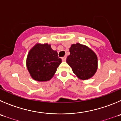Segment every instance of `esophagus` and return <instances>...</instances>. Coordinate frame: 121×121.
Returning <instances> with one entry per match:
<instances>
[{
    "mask_svg": "<svg viewBox=\"0 0 121 121\" xmlns=\"http://www.w3.org/2000/svg\"><path fill=\"white\" fill-rule=\"evenodd\" d=\"M62 60L63 61H66V56H63V57H62Z\"/></svg>",
    "mask_w": 121,
    "mask_h": 121,
    "instance_id": "34e87169",
    "label": "esophagus"
}]
</instances>
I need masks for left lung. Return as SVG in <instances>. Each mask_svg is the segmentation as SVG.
Instances as JSON below:
<instances>
[{"label":"left lung","instance_id":"8db88e82","mask_svg":"<svg viewBox=\"0 0 121 121\" xmlns=\"http://www.w3.org/2000/svg\"><path fill=\"white\" fill-rule=\"evenodd\" d=\"M66 62L79 79L92 78L98 69L97 55L90 48L79 43L72 44Z\"/></svg>","mask_w":121,"mask_h":121}]
</instances>
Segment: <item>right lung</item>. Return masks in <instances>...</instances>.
I'll list each match as a JSON object with an SVG mask.
<instances>
[{
	"label": "right lung",
	"mask_w": 121,
	"mask_h": 121,
	"mask_svg": "<svg viewBox=\"0 0 121 121\" xmlns=\"http://www.w3.org/2000/svg\"><path fill=\"white\" fill-rule=\"evenodd\" d=\"M58 53L48 43H37L30 49L26 58V67L32 79L48 81L54 77L61 63Z\"/></svg>",
	"instance_id": "add662e5"
}]
</instances>
